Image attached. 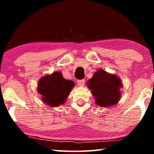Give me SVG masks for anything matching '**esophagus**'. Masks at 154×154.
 Instances as JSON below:
<instances>
[{"label": "esophagus", "mask_w": 154, "mask_h": 154, "mask_svg": "<svg viewBox=\"0 0 154 154\" xmlns=\"http://www.w3.org/2000/svg\"><path fill=\"white\" fill-rule=\"evenodd\" d=\"M77 84L79 85V86H83L85 84V81L84 79H82V80H78L77 81Z\"/></svg>", "instance_id": "obj_1"}]
</instances>
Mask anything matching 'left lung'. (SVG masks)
<instances>
[{"instance_id":"1","label":"left lung","mask_w":154,"mask_h":154,"mask_svg":"<svg viewBox=\"0 0 154 154\" xmlns=\"http://www.w3.org/2000/svg\"><path fill=\"white\" fill-rule=\"evenodd\" d=\"M95 99V103L100 107H108L116 105L121 98L122 81L116 75L98 69L86 83Z\"/></svg>"}]
</instances>
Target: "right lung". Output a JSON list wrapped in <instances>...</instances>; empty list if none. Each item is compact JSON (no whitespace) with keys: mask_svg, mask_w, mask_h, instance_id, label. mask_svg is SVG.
<instances>
[{"mask_svg":"<svg viewBox=\"0 0 154 154\" xmlns=\"http://www.w3.org/2000/svg\"><path fill=\"white\" fill-rule=\"evenodd\" d=\"M74 85L72 81L66 80L60 72L56 71L41 78L37 92L44 103L51 107H57L65 103Z\"/></svg>","mask_w":154,"mask_h":154,"instance_id":"obj_1","label":"right lung"}]
</instances>
